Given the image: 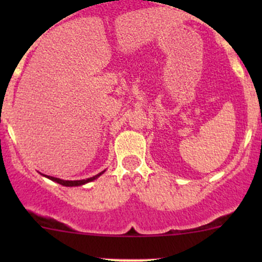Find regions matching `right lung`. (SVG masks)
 <instances>
[{"mask_svg": "<svg viewBox=\"0 0 262 262\" xmlns=\"http://www.w3.org/2000/svg\"><path fill=\"white\" fill-rule=\"evenodd\" d=\"M104 172H105V170L101 171V172H100V173H97V175L92 176V178L86 179V180H73V181L72 180H62V179L53 178V176H48V175H43V173H40V175L46 176V178L49 179V180L57 182V184H59V185H63V186H71V187H72V186H81V185L87 184V182H91V181L96 180V179L100 178V176H101Z\"/></svg>", "mask_w": 262, "mask_h": 262, "instance_id": "obj_1", "label": "right lung"}]
</instances>
